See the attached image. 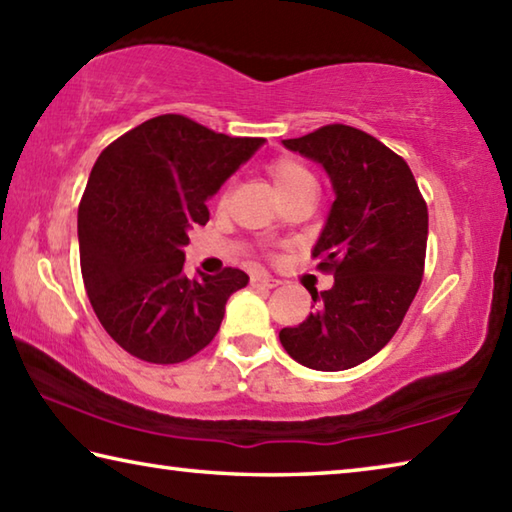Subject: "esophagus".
<instances>
[{
    "instance_id": "1",
    "label": "esophagus",
    "mask_w": 512,
    "mask_h": 512,
    "mask_svg": "<svg viewBox=\"0 0 512 512\" xmlns=\"http://www.w3.org/2000/svg\"><path fill=\"white\" fill-rule=\"evenodd\" d=\"M250 286H253V288H275V286H280V280H277V277H273V275L262 273V275L250 277Z\"/></svg>"
}]
</instances>
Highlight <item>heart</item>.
I'll return each mask as SVG.
<instances>
[{"mask_svg": "<svg viewBox=\"0 0 512 512\" xmlns=\"http://www.w3.org/2000/svg\"><path fill=\"white\" fill-rule=\"evenodd\" d=\"M268 174H271L277 194H284L286 190H291L300 183L313 181L311 174L306 172V167L302 163H297L295 159H277L268 167Z\"/></svg>", "mask_w": 512, "mask_h": 512, "instance_id": "b5f03b06", "label": "heart"}]
</instances>
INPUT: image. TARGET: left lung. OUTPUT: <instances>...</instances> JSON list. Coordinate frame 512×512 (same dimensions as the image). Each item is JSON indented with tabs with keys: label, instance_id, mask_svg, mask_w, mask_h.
I'll return each mask as SVG.
<instances>
[{
	"label": "left lung",
	"instance_id": "left-lung-1",
	"mask_svg": "<svg viewBox=\"0 0 512 512\" xmlns=\"http://www.w3.org/2000/svg\"><path fill=\"white\" fill-rule=\"evenodd\" d=\"M282 143L322 165L336 199L311 250L333 286L311 291L315 313L282 329L280 342L309 369H351L392 340L421 286L427 206L410 165L356 127Z\"/></svg>",
	"mask_w": 512,
	"mask_h": 512
}]
</instances>
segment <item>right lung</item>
Instances as JSON below:
<instances>
[{"mask_svg":"<svg viewBox=\"0 0 512 512\" xmlns=\"http://www.w3.org/2000/svg\"><path fill=\"white\" fill-rule=\"evenodd\" d=\"M264 138H232L165 114L102 150L78 210L82 280L98 320L132 356L174 365L217 336L239 268L183 273L188 232L206 226V201Z\"/></svg>","mask_w":512,"mask_h":512,"instance_id":"right-lung-1","label":"right lung"}]
</instances>
